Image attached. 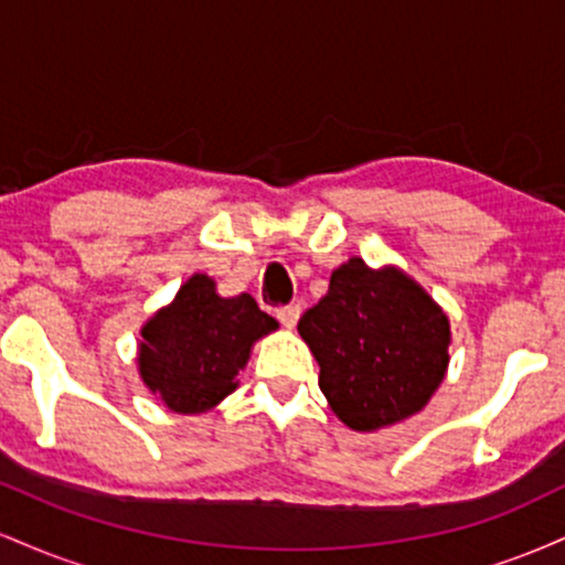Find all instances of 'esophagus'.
I'll use <instances>...</instances> for the list:
<instances>
[{"mask_svg":"<svg viewBox=\"0 0 565 565\" xmlns=\"http://www.w3.org/2000/svg\"><path fill=\"white\" fill-rule=\"evenodd\" d=\"M276 319L287 329H295L297 319H300V305H284V308L276 310Z\"/></svg>","mask_w":565,"mask_h":565,"instance_id":"esophagus-1","label":"esophagus"}]
</instances>
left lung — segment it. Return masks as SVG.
Returning a JSON list of instances; mask_svg holds the SVG:
<instances>
[{"label": "left lung", "instance_id": "obj_1", "mask_svg": "<svg viewBox=\"0 0 565 565\" xmlns=\"http://www.w3.org/2000/svg\"><path fill=\"white\" fill-rule=\"evenodd\" d=\"M297 332L319 361V387L350 430L374 433L427 406L449 369L451 327L440 305L395 265L350 257Z\"/></svg>", "mask_w": 565, "mask_h": 565}]
</instances>
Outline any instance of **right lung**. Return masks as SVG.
Returning a JSON list of instances; mask_svg holds the SVG:
<instances>
[{"instance_id":"1","label":"right lung","mask_w":565,"mask_h":565,"mask_svg":"<svg viewBox=\"0 0 565 565\" xmlns=\"http://www.w3.org/2000/svg\"><path fill=\"white\" fill-rule=\"evenodd\" d=\"M276 329L255 297H220L215 278L193 274L142 323L140 380L170 412L204 414L236 391L252 345Z\"/></svg>"}]
</instances>
